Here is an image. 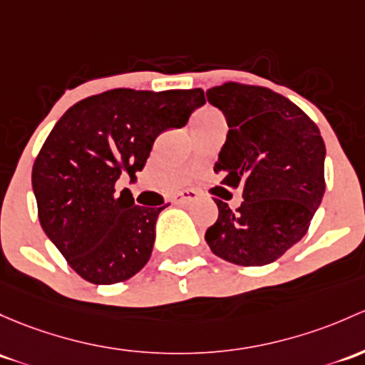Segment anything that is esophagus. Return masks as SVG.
Segmentation results:
<instances>
[{
  "instance_id": "1",
  "label": "esophagus",
  "mask_w": 365,
  "mask_h": 365,
  "mask_svg": "<svg viewBox=\"0 0 365 365\" xmlns=\"http://www.w3.org/2000/svg\"><path fill=\"white\" fill-rule=\"evenodd\" d=\"M195 197H197V192L192 189L180 190V192H176L175 195H173V202H175V205H187V202L194 201Z\"/></svg>"
}]
</instances>
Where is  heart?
I'll return each instance as SVG.
<instances>
[{"label":"heart","mask_w":365,"mask_h":365,"mask_svg":"<svg viewBox=\"0 0 365 365\" xmlns=\"http://www.w3.org/2000/svg\"><path fill=\"white\" fill-rule=\"evenodd\" d=\"M215 118H220V117H218V115L215 113V112H210V110H208V112H201V113H199L197 117H195V122H202V120H215Z\"/></svg>","instance_id":"1"}]
</instances>
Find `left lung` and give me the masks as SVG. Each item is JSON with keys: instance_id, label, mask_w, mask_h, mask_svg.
<instances>
[{"instance_id": "1", "label": "left lung", "mask_w": 365, "mask_h": 365, "mask_svg": "<svg viewBox=\"0 0 365 365\" xmlns=\"http://www.w3.org/2000/svg\"><path fill=\"white\" fill-rule=\"evenodd\" d=\"M229 133L215 163L237 210L217 201L205 234L215 255L237 266H266L302 240L325 192V143L317 124L292 101L266 87L224 83L206 91Z\"/></svg>"}]
</instances>
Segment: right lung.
I'll return each instance as SVG.
<instances>
[{"instance_id":"right-lung-1","label":"right lung","mask_w":365,"mask_h":365,"mask_svg":"<svg viewBox=\"0 0 365 365\" xmlns=\"http://www.w3.org/2000/svg\"><path fill=\"white\" fill-rule=\"evenodd\" d=\"M201 89H113L73 105L53 125L33 166L38 218L48 240L83 279L112 285L148 262L160 208L134 205L115 183L145 168L155 138L180 129Z\"/></svg>"}]
</instances>
